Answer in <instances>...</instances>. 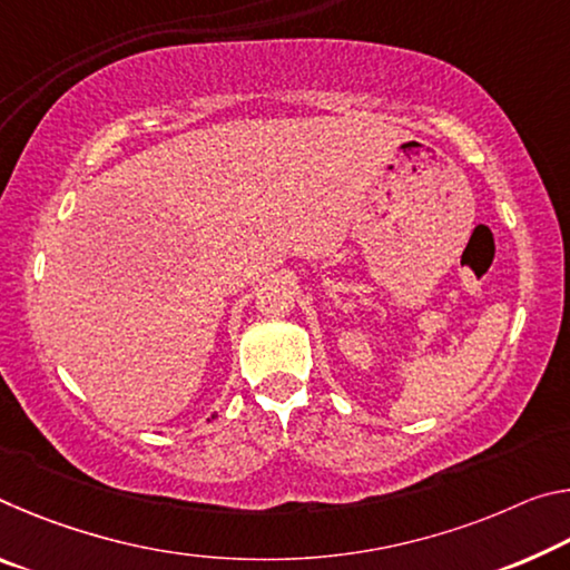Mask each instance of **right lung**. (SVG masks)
I'll return each instance as SVG.
<instances>
[{
  "mask_svg": "<svg viewBox=\"0 0 570 570\" xmlns=\"http://www.w3.org/2000/svg\"><path fill=\"white\" fill-rule=\"evenodd\" d=\"M213 419H215V415H213Z\"/></svg>",
  "mask_w": 570,
  "mask_h": 570,
  "instance_id": "1",
  "label": "right lung"
}]
</instances>
